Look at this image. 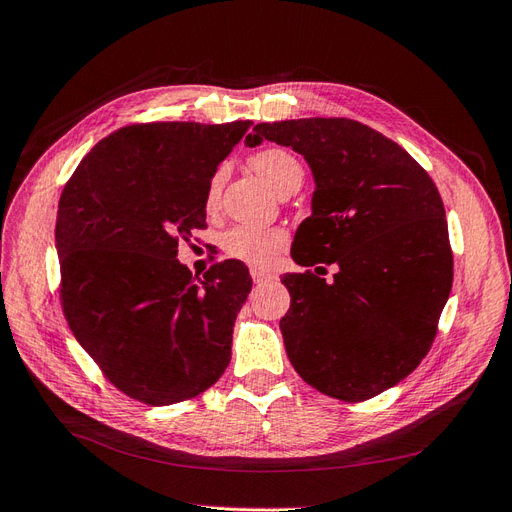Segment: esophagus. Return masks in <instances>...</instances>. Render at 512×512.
<instances>
[{"mask_svg": "<svg viewBox=\"0 0 512 512\" xmlns=\"http://www.w3.org/2000/svg\"><path fill=\"white\" fill-rule=\"evenodd\" d=\"M250 273H252V280H254L256 284H262V282H267V280H273V273H269V271H265V269L252 267V269H250Z\"/></svg>", "mask_w": 512, "mask_h": 512, "instance_id": "34e87169", "label": "esophagus"}]
</instances>
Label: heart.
<instances>
[{
    "instance_id": "b5f03b06",
    "label": "heart",
    "mask_w": 512,
    "mask_h": 512,
    "mask_svg": "<svg viewBox=\"0 0 512 512\" xmlns=\"http://www.w3.org/2000/svg\"><path fill=\"white\" fill-rule=\"evenodd\" d=\"M252 168L265 179L277 194H284L292 185L303 181V166L284 149H262L250 160ZM222 170H218L209 181L207 207H215L222 192ZM286 243L284 230L280 228H256L235 226L224 235V250L228 256L247 262V265L265 267L282 250Z\"/></svg>"
}]
</instances>
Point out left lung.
Wrapping results in <instances>:
<instances>
[{
  "mask_svg": "<svg viewBox=\"0 0 512 512\" xmlns=\"http://www.w3.org/2000/svg\"><path fill=\"white\" fill-rule=\"evenodd\" d=\"M290 147L312 168V215L290 256L320 273H286V354L320 393L363 401L425 359L453 286V252L436 183L391 138L344 117L258 123L247 147ZM324 269V267H318Z\"/></svg>",
  "mask_w": 512,
  "mask_h": 512,
  "instance_id": "obj_1",
  "label": "left lung"
}]
</instances>
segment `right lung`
Wrapping results in <instances>:
<instances>
[{
	"instance_id": "obj_1",
	"label": "right lung",
	"mask_w": 512,
	"mask_h": 512,
	"mask_svg": "<svg viewBox=\"0 0 512 512\" xmlns=\"http://www.w3.org/2000/svg\"><path fill=\"white\" fill-rule=\"evenodd\" d=\"M250 126L121 128L61 192L55 247L66 320L104 376L143 404L192 399L230 363L250 271L224 260L200 280L177 260V245L207 226L209 181Z\"/></svg>"
}]
</instances>
